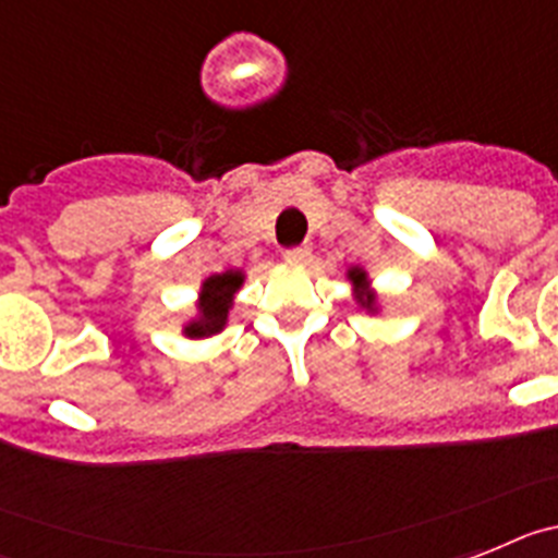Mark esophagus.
<instances>
[{"label":"esophagus","instance_id":"1","mask_svg":"<svg viewBox=\"0 0 558 558\" xmlns=\"http://www.w3.org/2000/svg\"><path fill=\"white\" fill-rule=\"evenodd\" d=\"M283 258L289 260V264H306V260L312 258V250H308V246H292V250L283 252Z\"/></svg>","mask_w":558,"mask_h":558}]
</instances>
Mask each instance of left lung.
<instances>
[{
  "label": "left lung",
  "mask_w": 558,
  "mask_h": 558,
  "mask_svg": "<svg viewBox=\"0 0 558 558\" xmlns=\"http://www.w3.org/2000/svg\"><path fill=\"white\" fill-rule=\"evenodd\" d=\"M351 280H353V283H356V286L365 283V275H362V269H353ZM371 303H373V294H365V306H371Z\"/></svg>",
  "instance_id": "left-lung-1"
}]
</instances>
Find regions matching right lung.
<instances>
[{"instance_id": "add662e5", "label": "right lung", "mask_w": 558, "mask_h": 558, "mask_svg": "<svg viewBox=\"0 0 558 558\" xmlns=\"http://www.w3.org/2000/svg\"><path fill=\"white\" fill-rule=\"evenodd\" d=\"M244 275L241 272H221L213 275L202 286V319L187 326L191 337H207V333H216L225 328L227 312H230V298L235 294V289L241 286Z\"/></svg>"}]
</instances>
